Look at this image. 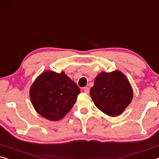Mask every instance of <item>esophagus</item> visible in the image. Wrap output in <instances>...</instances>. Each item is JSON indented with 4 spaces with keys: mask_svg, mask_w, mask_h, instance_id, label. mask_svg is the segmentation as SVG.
<instances>
[{
    "mask_svg": "<svg viewBox=\"0 0 159 159\" xmlns=\"http://www.w3.org/2000/svg\"><path fill=\"white\" fill-rule=\"evenodd\" d=\"M83 92H84L85 93H86V94H88L89 93V92H90V89H89V88L88 87H85V88H83Z\"/></svg>",
    "mask_w": 159,
    "mask_h": 159,
    "instance_id": "1",
    "label": "esophagus"
}]
</instances>
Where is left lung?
Here are the masks:
<instances>
[{
  "label": "left lung",
  "instance_id": "obj_1",
  "mask_svg": "<svg viewBox=\"0 0 159 159\" xmlns=\"http://www.w3.org/2000/svg\"><path fill=\"white\" fill-rule=\"evenodd\" d=\"M90 93L95 106L110 116H117L123 113L133 97L130 82L118 70L99 74Z\"/></svg>",
  "mask_w": 159,
  "mask_h": 159
}]
</instances>
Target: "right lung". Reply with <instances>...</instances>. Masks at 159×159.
I'll return each instance as SVG.
<instances>
[{
  "label": "right lung",
  "mask_w": 159,
  "mask_h": 159,
  "mask_svg": "<svg viewBox=\"0 0 159 159\" xmlns=\"http://www.w3.org/2000/svg\"><path fill=\"white\" fill-rule=\"evenodd\" d=\"M80 93V88L64 71H45L35 80L29 95L35 110L41 116L57 121L71 110Z\"/></svg>",
  "instance_id": "obj_1"
}]
</instances>
